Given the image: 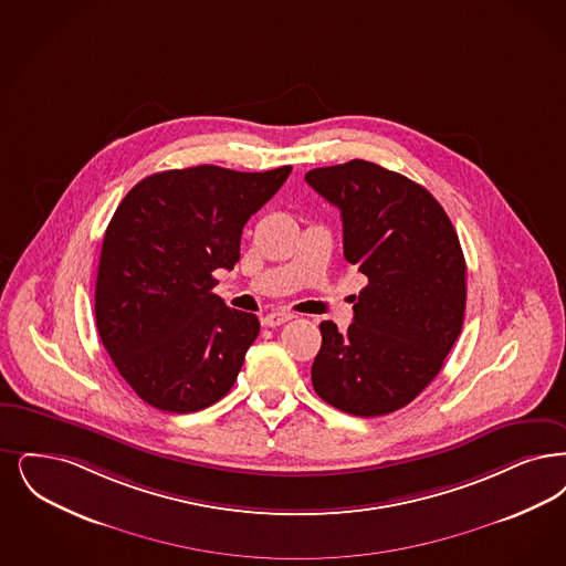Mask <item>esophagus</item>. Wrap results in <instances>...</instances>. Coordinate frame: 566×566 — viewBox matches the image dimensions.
<instances>
[{"mask_svg":"<svg viewBox=\"0 0 566 566\" xmlns=\"http://www.w3.org/2000/svg\"><path fill=\"white\" fill-rule=\"evenodd\" d=\"M293 314L291 312H284V310H280V312H272V314H268V316L263 317V324L265 326H280V324H284V322H289V319H293Z\"/></svg>","mask_w":566,"mask_h":566,"instance_id":"1","label":"esophagus"}]
</instances>
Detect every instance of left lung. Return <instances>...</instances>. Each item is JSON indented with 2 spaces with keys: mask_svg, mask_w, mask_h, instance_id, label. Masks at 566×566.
I'll return each mask as SVG.
<instances>
[{
  "mask_svg": "<svg viewBox=\"0 0 566 566\" xmlns=\"http://www.w3.org/2000/svg\"><path fill=\"white\" fill-rule=\"evenodd\" d=\"M307 185L337 206L343 254L368 277L345 333L326 319L312 366L317 396L356 417L412 402L440 373L463 326L465 259L430 191L379 164L314 168Z\"/></svg>",
  "mask_w": 566,
  "mask_h": 566,
  "instance_id": "1",
  "label": "left lung"
}]
</instances>
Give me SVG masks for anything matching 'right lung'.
<instances>
[{"label":"right lung","instance_id":"right-lung-1","mask_svg":"<svg viewBox=\"0 0 566 566\" xmlns=\"http://www.w3.org/2000/svg\"><path fill=\"white\" fill-rule=\"evenodd\" d=\"M291 170H166L136 182L117 206L103 238L94 316L115 368L147 405L196 412L235 384L261 324L212 293L214 272L233 270L247 221Z\"/></svg>","mask_w":566,"mask_h":566}]
</instances>
